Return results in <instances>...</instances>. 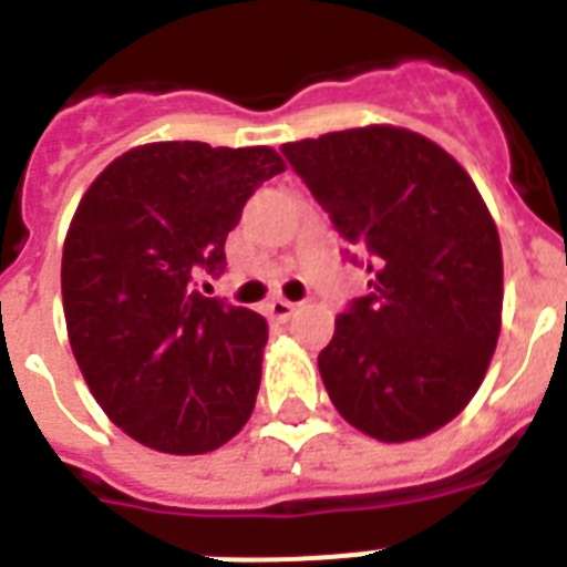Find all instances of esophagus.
I'll use <instances>...</instances> for the list:
<instances>
[{
  "label": "esophagus",
  "mask_w": 567,
  "mask_h": 567,
  "mask_svg": "<svg viewBox=\"0 0 567 567\" xmlns=\"http://www.w3.org/2000/svg\"><path fill=\"white\" fill-rule=\"evenodd\" d=\"M293 311H297V302H291V299L276 297V299H270V302H268V315L274 317V320H288Z\"/></svg>",
  "instance_id": "34e87169"
}]
</instances>
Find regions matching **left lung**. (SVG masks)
I'll list each match as a JSON object with an SVG mask.
<instances>
[{
    "mask_svg": "<svg viewBox=\"0 0 567 567\" xmlns=\"http://www.w3.org/2000/svg\"><path fill=\"white\" fill-rule=\"evenodd\" d=\"M282 154L370 274L317 358L331 404L381 443L443 427L481 388L501 331L504 259L481 192L440 145L390 124Z\"/></svg>",
    "mask_w": 567,
    "mask_h": 567,
    "instance_id": "left-lung-1",
    "label": "left lung"
}]
</instances>
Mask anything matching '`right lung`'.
<instances>
[{"label":"right lung","mask_w":567,"mask_h":567,"mask_svg":"<svg viewBox=\"0 0 567 567\" xmlns=\"http://www.w3.org/2000/svg\"><path fill=\"white\" fill-rule=\"evenodd\" d=\"M279 172L265 145L154 142L81 197L60 265L69 343L101 411L136 443L206 454L250 419L268 323L204 297L197 279L224 274L229 229Z\"/></svg>","instance_id":"add662e5"}]
</instances>
